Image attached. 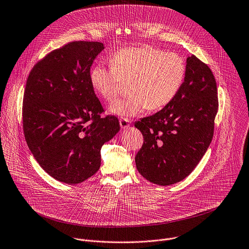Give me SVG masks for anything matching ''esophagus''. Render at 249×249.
Returning <instances> with one entry per match:
<instances>
[{
	"label": "esophagus",
	"instance_id": "obj_1",
	"mask_svg": "<svg viewBox=\"0 0 249 249\" xmlns=\"http://www.w3.org/2000/svg\"><path fill=\"white\" fill-rule=\"evenodd\" d=\"M119 123H120V127H121V129H127L129 126H130V121L128 120V119H121L120 121H119Z\"/></svg>",
	"mask_w": 249,
	"mask_h": 249
}]
</instances>
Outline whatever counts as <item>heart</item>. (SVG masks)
<instances>
[{
    "label": "heart",
    "instance_id": "heart-1",
    "mask_svg": "<svg viewBox=\"0 0 249 249\" xmlns=\"http://www.w3.org/2000/svg\"><path fill=\"white\" fill-rule=\"evenodd\" d=\"M111 67L96 65L90 71V84L105 101L116 100L129 83L131 96L110 105L109 111L129 118L145 108L160 109L179 92L186 67L177 53L149 46L125 47L110 58Z\"/></svg>",
    "mask_w": 249,
    "mask_h": 249
}]
</instances>
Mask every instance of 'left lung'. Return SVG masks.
Segmentation results:
<instances>
[{"instance_id":"left-lung-1","label":"left lung","mask_w":249,"mask_h":249,"mask_svg":"<svg viewBox=\"0 0 249 249\" xmlns=\"http://www.w3.org/2000/svg\"><path fill=\"white\" fill-rule=\"evenodd\" d=\"M218 109L216 81L208 65L192 55L176 98L160 111L135 123L143 144L135 161L148 181L167 186L181 181L208 150Z\"/></svg>"}]
</instances>
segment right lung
Segmentation results:
<instances>
[{"label": "right lung", "mask_w": 249, "mask_h": 249, "mask_svg": "<svg viewBox=\"0 0 249 249\" xmlns=\"http://www.w3.org/2000/svg\"><path fill=\"white\" fill-rule=\"evenodd\" d=\"M98 41H71L31 71L23 98V131L33 156L53 178L80 183L101 166V148L120 130L90 84V68L104 49Z\"/></svg>", "instance_id": "obj_1"}]
</instances>
